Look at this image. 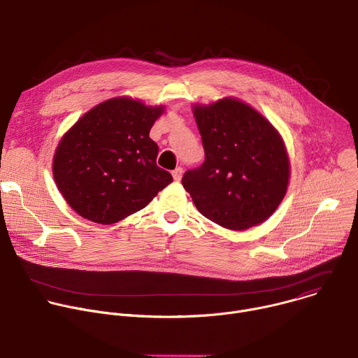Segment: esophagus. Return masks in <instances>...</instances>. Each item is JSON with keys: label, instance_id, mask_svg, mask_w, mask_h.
I'll return each mask as SVG.
<instances>
[{"label": "esophagus", "instance_id": "34e87169", "mask_svg": "<svg viewBox=\"0 0 358 358\" xmlns=\"http://www.w3.org/2000/svg\"><path fill=\"white\" fill-rule=\"evenodd\" d=\"M182 177V169L181 167H177L174 171H173V178L174 181H180Z\"/></svg>", "mask_w": 358, "mask_h": 358}]
</instances>
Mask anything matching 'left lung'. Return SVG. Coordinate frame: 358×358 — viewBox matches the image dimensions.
Masks as SVG:
<instances>
[{
  "mask_svg": "<svg viewBox=\"0 0 358 358\" xmlns=\"http://www.w3.org/2000/svg\"><path fill=\"white\" fill-rule=\"evenodd\" d=\"M206 162L182 177L196 210L245 231L266 221L286 195L290 162L280 133L245 101L224 97L194 105Z\"/></svg>",
  "mask_w": 358,
  "mask_h": 358,
  "instance_id": "1",
  "label": "left lung"
}]
</instances>
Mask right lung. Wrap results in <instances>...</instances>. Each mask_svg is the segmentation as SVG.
<instances>
[{
    "instance_id": "right-lung-1",
    "label": "right lung",
    "mask_w": 358,
    "mask_h": 358,
    "mask_svg": "<svg viewBox=\"0 0 358 358\" xmlns=\"http://www.w3.org/2000/svg\"><path fill=\"white\" fill-rule=\"evenodd\" d=\"M164 106L120 96L86 112L61 138L52 162L57 187L80 217L116 224L143 210L173 177L156 163L150 129Z\"/></svg>"
}]
</instances>
